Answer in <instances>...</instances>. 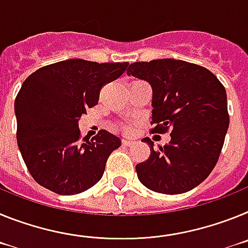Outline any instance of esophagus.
I'll return each instance as SVG.
<instances>
[{
    "instance_id": "esophagus-1",
    "label": "esophagus",
    "mask_w": 248,
    "mask_h": 248,
    "mask_svg": "<svg viewBox=\"0 0 248 248\" xmlns=\"http://www.w3.org/2000/svg\"><path fill=\"white\" fill-rule=\"evenodd\" d=\"M122 143H124V146H128V147H130V146L135 145V143H136V141H133V140H124V141H122Z\"/></svg>"
}]
</instances>
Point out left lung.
Wrapping results in <instances>:
<instances>
[{
  "instance_id": "1",
  "label": "left lung",
  "mask_w": 248,
  "mask_h": 248,
  "mask_svg": "<svg viewBox=\"0 0 248 248\" xmlns=\"http://www.w3.org/2000/svg\"><path fill=\"white\" fill-rule=\"evenodd\" d=\"M127 73L152 88L151 132L171 136L158 150L143 139L151 155L136 166L139 180L158 193L191 191L207 178L222 150L230 124L225 87L207 68L181 60L135 62Z\"/></svg>"
}]
</instances>
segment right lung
Instances as JSON below:
<instances>
[{
    "label": "right lung",
    "mask_w": 248,
    "mask_h": 248,
    "mask_svg": "<svg viewBox=\"0 0 248 248\" xmlns=\"http://www.w3.org/2000/svg\"><path fill=\"white\" fill-rule=\"evenodd\" d=\"M127 66L71 59L38 68L25 79L15 100L17 143L37 184L59 195H76L102 178L121 140L101 130L81 141L78 121L86 108L97 105L101 87Z\"/></svg>",
    "instance_id": "right-lung-1"
}]
</instances>
